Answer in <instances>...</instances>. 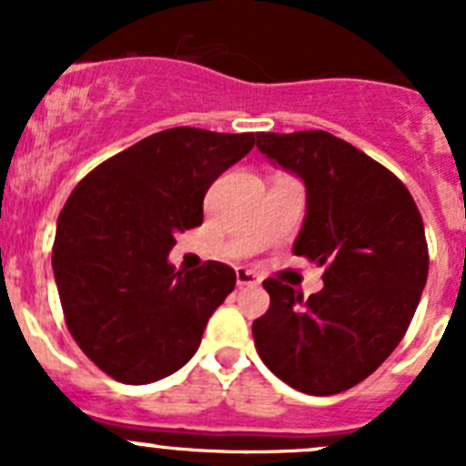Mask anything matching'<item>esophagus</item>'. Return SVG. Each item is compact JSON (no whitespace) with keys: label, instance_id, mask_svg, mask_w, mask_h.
Here are the masks:
<instances>
[{"label":"esophagus","instance_id":"obj_1","mask_svg":"<svg viewBox=\"0 0 466 466\" xmlns=\"http://www.w3.org/2000/svg\"><path fill=\"white\" fill-rule=\"evenodd\" d=\"M236 282L238 287H249V284H258L261 278H258L254 270H247V268H236Z\"/></svg>","mask_w":466,"mask_h":466}]
</instances>
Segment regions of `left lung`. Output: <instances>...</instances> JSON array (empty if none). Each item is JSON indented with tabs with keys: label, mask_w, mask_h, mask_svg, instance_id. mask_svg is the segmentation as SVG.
<instances>
[{
	"label": "left lung",
	"mask_w": 466,
	"mask_h": 466,
	"mask_svg": "<svg viewBox=\"0 0 466 466\" xmlns=\"http://www.w3.org/2000/svg\"><path fill=\"white\" fill-rule=\"evenodd\" d=\"M257 147L306 184L294 254L327 268L310 299L263 282L270 308L252 324L258 357L299 392H345L392 355L413 319L430 270L422 217L392 172L331 133H257Z\"/></svg>",
	"instance_id": "8db88e82"
}]
</instances>
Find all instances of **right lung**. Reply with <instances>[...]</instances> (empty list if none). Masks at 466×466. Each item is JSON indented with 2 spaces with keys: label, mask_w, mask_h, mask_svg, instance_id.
Returning a JSON list of instances; mask_svg holds the SVG:
<instances>
[{
  "label": "right lung",
  "mask_w": 466,
  "mask_h": 466,
  "mask_svg": "<svg viewBox=\"0 0 466 466\" xmlns=\"http://www.w3.org/2000/svg\"><path fill=\"white\" fill-rule=\"evenodd\" d=\"M257 135L170 127L86 175L57 217L53 275L65 322L106 376L147 385L196 355L236 270H175L177 233L203 224V198Z\"/></svg>",
  "instance_id": "add662e5"
}]
</instances>
